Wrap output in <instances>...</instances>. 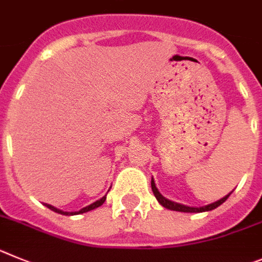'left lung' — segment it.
Segmentation results:
<instances>
[{
	"instance_id": "1",
	"label": "left lung",
	"mask_w": 262,
	"mask_h": 262,
	"mask_svg": "<svg viewBox=\"0 0 262 262\" xmlns=\"http://www.w3.org/2000/svg\"><path fill=\"white\" fill-rule=\"evenodd\" d=\"M151 189H152V193H154V195L157 197L158 202H159L162 206H164L166 209H169V210H175V211H183V213H202V211H210V210H214L215 207H218L219 205H222L223 202L226 201V200L230 197L231 193H228L227 195H225L223 199L218 200V201L213 202V204H209L206 205V206H202V207H190V206H185V205H181V204H178V202H173V201H169V200H167L166 197H163V195L160 194L159 190H158V188L155 187V183H154V179H151Z\"/></svg>"
}]
</instances>
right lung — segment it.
<instances>
[{"mask_svg": "<svg viewBox=\"0 0 262 262\" xmlns=\"http://www.w3.org/2000/svg\"><path fill=\"white\" fill-rule=\"evenodd\" d=\"M105 199H107V194H105L104 197H102V199H100V200H98V201L94 202V204H91V205H89V206H86V207H83V209H81V210H79V211H72V213H69V211H62V210H60V209H56V207L52 206V205H48V204H44V205H46V206L48 207V209H51V210L56 211V213H58V214H62V215H75V214L87 213V211L94 210V209H96V207L102 206V205L104 204Z\"/></svg>", "mask_w": 262, "mask_h": 262, "instance_id": "obj_1", "label": "right lung"}]
</instances>
